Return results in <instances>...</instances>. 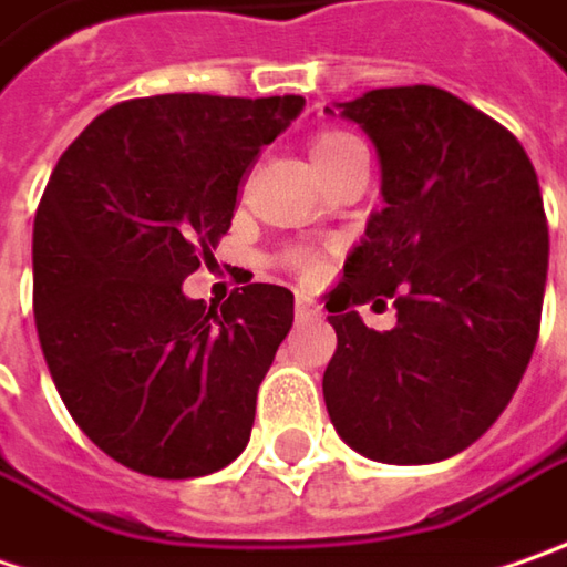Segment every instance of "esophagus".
<instances>
[{"label":"esophagus","mask_w":567,"mask_h":567,"mask_svg":"<svg viewBox=\"0 0 567 567\" xmlns=\"http://www.w3.org/2000/svg\"><path fill=\"white\" fill-rule=\"evenodd\" d=\"M295 317H298V320H313V317H320V305H313L310 298L301 295V298L295 301Z\"/></svg>","instance_id":"34e87169"}]
</instances>
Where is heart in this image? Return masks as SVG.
Segmentation results:
<instances>
[{
	"label": "heart",
	"mask_w": 567,
	"mask_h": 567,
	"mask_svg": "<svg viewBox=\"0 0 567 567\" xmlns=\"http://www.w3.org/2000/svg\"><path fill=\"white\" fill-rule=\"evenodd\" d=\"M355 138L346 136V133H336V130H323V133H317V136L310 138V158H313V164L323 158H330V155H336V152H342L346 145H352ZM288 262L305 276V279H317L320 272H323V266H320V259L313 257V254H308V250H295L291 257H288Z\"/></svg>",
	"instance_id": "b5f03b06"
}]
</instances>
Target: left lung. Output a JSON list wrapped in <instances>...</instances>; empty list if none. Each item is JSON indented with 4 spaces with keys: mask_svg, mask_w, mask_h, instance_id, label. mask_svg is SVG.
Listing matches in <instances>:
<instances>
[{
    "mask_svg": "<svg viewBox=\"0 0 567 567\" xmlns=\"http://www.w3.org/2000/svg\"><path fill=\"white\" fill-rule=\"evenodd\" d=\"M336 111L374 142L386 206L327 301V412L368 460L437 463L495 425L527 371L549 269L539 181L502 123L444 87H378ZM381 293L398 308L386 333L354 310Z\"/></svg>",
    "mask_w": 567,
    "mask_h": 567,
    "instance_id": "8db88e82",
    "label": "left lung"
}]
</instances>
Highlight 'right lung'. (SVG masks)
Instances as JSON below:
<instances>
[{
    "label": "right lung",
    "instance_id": "1",
    "mask_svg": "<svg viewBox=\"0 0 567 567\" xmlns=\"http://www.w3.org/2000/svg\"><path fill=\"white\" fill-rule=\"evenodd\" d=\"M301 94H155L75 138L34 215V320L75 425L158 480L228 466L295 320V295L250 282L215 308L184 295L228 235L237 186Z\"/></svg>",
    "mask_w": 567,
    "mask_h": 567
}]
</instances>
